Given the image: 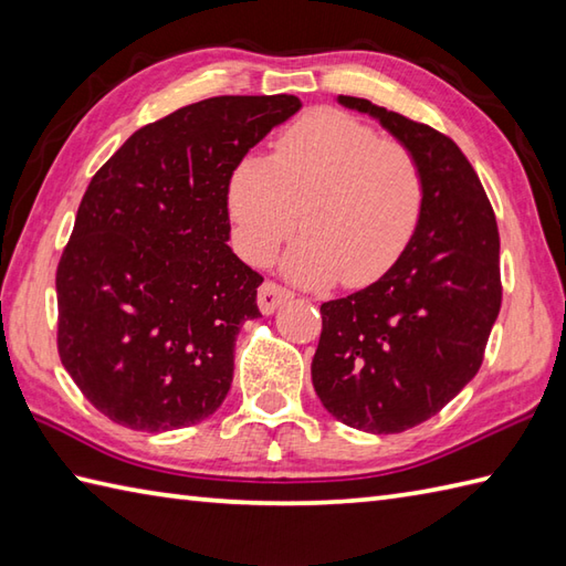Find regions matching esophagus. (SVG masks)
<instances>
[{
	"label": "esophagus",
	"mask_w": 566,
	"mask_h": 566,
	"mask_svg": "<svg viewBox=\"0 0 566 566\" xmlns=\"http://www.w3.org/2000/svg\"><path fill=\"white\" fill-rule=\"evenodd\" d=\"M290 298H292V292L272 280L262 282L260 292H258V304H260L262 314H274V311L280 308L284 302H290Z\"/></svg>",
	"instance_id": "obj_1"
}]
</instances>
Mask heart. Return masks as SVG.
I'll use <instances>...</instances> for the list:
<instances>
[{"label": "heart", "instance_id": "heart-1", "mask_svg": "<svg viewBox=\"0 0 566 566\" xmlns=\"http://www.w3.org/2000/svg\"><path fill=\"white\" fill-rule=\"evenodd\" d=\"M226 199L248 260H272L302 221L284 272L302 284L340 276L365 286L411 243L426 177L403 140L377 136L340 109H314L282 130L270 160L250 155L233 167Z\"/></svg>", "mask_w": 566, "mask_h": 566}]
</instances>
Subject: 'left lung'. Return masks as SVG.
I'll return each mask as SVG.
<instances>
[{
	"label": "left lung",
	"mask_w": 566,
	"mask_h": 566,
	"mask_svg": "<svg viewBox=\"0 0 566 566\" xmlns=\"http://www.w3.org/2000/svg\"><path fill=\"white\" fill-rule=\"evenodd\" d=\"M416 153L423 216L394 268L350 296L321 304L311 365L321 403L345 426L391 436L442 411L484 363L501 311L499 226L460 146L428 124L345 97Z\"/></svg>",
	"instance_id": "left-lung-1"
}]
</instances>
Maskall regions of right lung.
I'll use <instances>...</instances> for the list:
<instances>
[{
	"label": "right lung",
	"instance_id": "obj_1",
	"mask_svg": "<svg viewBox=\"0 0 566 566\" xmlns=\"http://www.w3.org/2000/svg\"><path fill=\"white\" fill-rule=\"evenodd\" d=\"M298 109L294 94L189 104L92 177L55 272L57 355L114 423L163 432L223 403L262 284L226 245L228 177Z\"/></svg>",
	"mask_w": 566,
	"mask_h": 566
}]
</instances>
